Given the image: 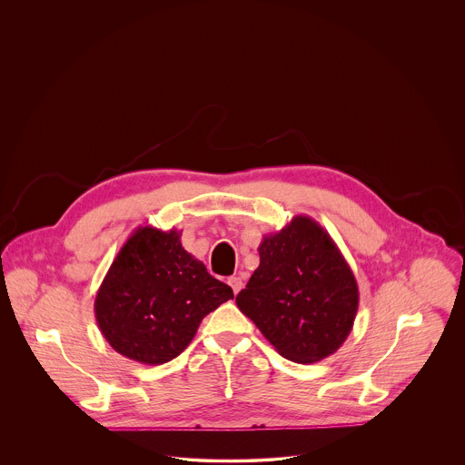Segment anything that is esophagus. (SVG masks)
<instances>
[{
  "instance_id": "1",
  "label": "esophagus",
  "mask_w": 465,
  "mask_h": 465,
  "mask_svg": "<svg viewBox=\"0 0 465 465\" xmlns=\"http://www.w3.org/2000/svg\"><path fill=\"white\" fill-rule=\"evenodd\" d=\"M228 285L232 287L233 294H239V291L242 289V280L239 276H232V278H228Z\"/></svg>"
}]
</instances>
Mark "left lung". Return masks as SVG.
Listing matches in <instances>:
<instances>
[{
    "label": "left lung",
    "instance_id": "obj_1",
    "mask_svg": "<svg viewBox=\"0 0 465 465\" xmlns=\"http://www.w3.org/2000/svg\"><path fill=\"white\" fill-rule=\"evenodd\" d=\"M260 265L235 302L287 361L313 363L333 355L351 333L359 285L330 233L296 215L263 235Z\"/></svg>",
    "mask_w": 465,
    "mask_h": 465
}]
</instances>
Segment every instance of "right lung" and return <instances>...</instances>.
Returning <instances> with one entry per match:
<instances>
[{"instance_id": "1", "label": "right lung", "mask_w": 465, "mask_h": 465, "mask_svg": "<svg viewBox=\"0 0 465 465\" xmlns=\"http://www.w3.org/2000/svg\"><path fill=\"white\" fill-rule=\"evenodd\" d=\"M182 232L139 226L114 258L94 300L106 342L130 361L160 365L178 357L200 322L233 291L182 246Z\"/></svg>"}]
</instances>
